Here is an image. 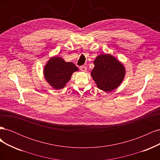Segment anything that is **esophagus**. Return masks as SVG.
I'll return each instance as SVG.
<instances>
[{
    "instance_id": "34e87169",
    "label": "esophagus",
    "mask_w": 160,
    "mask_h": 160,
    "mask_svg": "<svg viewBox=\"0 0 160 160\" xmlns=\"http://www.w3.org/2000/svg\"><path fill=\"white\" fill-rule=\"evenodd\" d=\"M80 70L83 72H86L87 71V67L85 66H81L80 67Z\"/></svg>"
}]
</instances>
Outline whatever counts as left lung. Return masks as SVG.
Wrapping results in <instances>:
<instances>
[{"label": "left lung", "instance_id": "obj_1", "mask_svg": "<svg viewBox=\"0 0 160 160\" xmlns=\"http://www.w3.org/2000/svg\"><path fill=\"white\" fill-rule=\"evenodd\" d=\"M93 62L95 67L91 75L99 89L109 92L122 83L125 73V67L112 55H100Z\"/></svg>", "mask_w": 160, "mask_h": 160}]
</instances>
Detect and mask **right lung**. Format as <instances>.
Returning a JSON list of instances; mask_svg holds the SVG:
<instances>
[{"mask_svg": "<svg viewBox=\"0 0 160 160\" xmlns=\"http://www.w3.org/2000/svg\"><path fill=\"white\" fill-rule=\"evenodd\" d=\"M78 70L72 62H65L61 57H53L45 67L44 76L51 87L55 89H60L66 85L72 72Z\"/></svg>", "mask_w": 160, "mask_h": 160, "instance_id": "obj_1", "label": "right lung"}]
</instances>
